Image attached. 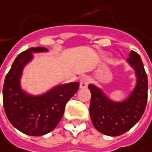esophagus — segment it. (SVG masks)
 Returning a JSON list of instances; mask_svg holds the SVG:
<instances>
[{"mask_svg":"<svg viewBox=\"0 0 152 152\" xmlns=\"http://www.w3.org/2000/svg\"><path fill=\"white\" fill-rule=\"evenodd\" d=\"M89 83H90V78L88 76H83L80 80V88L84 89L88 86Z\"/></svg>","mask_w":152,"mask_h":152,"instance_id":"1","label":"esophagus"}]
</instances>
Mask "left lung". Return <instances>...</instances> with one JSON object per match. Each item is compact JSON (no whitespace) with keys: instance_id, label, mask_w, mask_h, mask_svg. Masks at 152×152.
<instances>
[{"instance_id":"1","label":"left lung","mask_w":152,"mask_h":152,"mask_svg":"<svg viewBox=\"0 0 152 152\" xmlns=\"http://www.w3.org/2000/svg\"><path fill=\"white\" fill-rule=\"evenodd\" d=\"M128 61L136 70L137 86L131 95L122 102L110 100L104 92L94 86L89 85L91 92L90 115L91 121L100 133L117 137L133 128L142 116L148 99V78L141 57L131 51Z\"/></svg>"}]
</instances>
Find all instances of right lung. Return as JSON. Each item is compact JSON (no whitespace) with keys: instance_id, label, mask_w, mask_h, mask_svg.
<instances>
[{"instance_id":"obj_1","label":"right lung","mask_w":152,"mask_h":152,"mask_svg":"<svg viewBox=\"0 0 152 152\" xmlns=\"http://www.w3.org/2000/svg\"><path fill=\"white\" fill-rule=\"evenodd\" d=\"M45 47H31L17 55L3 84V106L10 123L23 134L39 137L53 130L60 122L67 102L76 94L79 83L58 85L41 96H31L20 88L23 67L35 52Z\"/></svg>"}]
</instances>
